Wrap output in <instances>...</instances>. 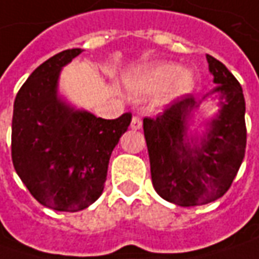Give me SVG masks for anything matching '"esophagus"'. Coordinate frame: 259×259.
<instances>
[{
	"label": "esophagus",
	"instance_id": "esophagus-1",
	"mask_svg": "<svg viewBox=\"0 0 259 259\" xmlns=\"http://www.w3.org/2000/svg\"><path fill=\"white\" fill-rule=\"evenodd\" d=\"M141 126H143L141 118H140L138 115L133 116V119H131V128H133V130H140Z\"/></svg>",
	"mask_w": 259,
	"mask_h": 259
}]
</instances>
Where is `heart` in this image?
I'll use <instances>...</instances> for the list:
<instances>
[{"label": "heart", "mask_w": 259, "mask_h": 259, "mask_svg": "<svg viewBox=\"0 0 259 259\" xmlns=\"http://www.w3.org/2000/svg\"><path fill=\"white\" fill-rule=\"evenodd\" d=\"M128 83L137 94H158L168 88L171 96H180L192 91L193 75L176 63H155L138 69L130 76Z\"/></svg>", "instance_id": "b5f03b06"}]
</instances>
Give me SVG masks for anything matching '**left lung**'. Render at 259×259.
<instances>
[{
    "label": "left lung",
    "mask_w": 259,
    "mask_h": 259,
    "mask_svg": "<svg viewBox=\"0 0 259 259\" xmlns=\"http://www.w3.org/2000/svg\"><path fill=\"white\" fill-rule=\"evenodd\" d=\"M221 94V111L200 138H187V119L202 101L186 95L155 118H144V137L155 192L177 206L222 197L242 164L246 147L242 88L224 63L206 55Z\"/></svg>",
    "instance_id": "obj_1"
}]
</instances>
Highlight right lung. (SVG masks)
<instances>
[{"mask_svg": "<svg viewBox=\"0 0 259 259\" xmlns=\"http://www.w3.org/2000/svg\"><path fill=\"white\" fill-rule=\"evenodd\" d=\"M80 53L63 50L38 66L18 91L13 112L15 171L38 203L60 212H77L98 200L112 150L133 116L96 118L57 96L62 67Z\"/></svg>", "mask_w": 259, "mask_h": 259, "instance_id": "add662e5", "label": "right lung"}]
</instances>
